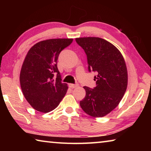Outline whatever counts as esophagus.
Instances as JSON below:
<instances>
[{"label":"esophagus","mask_w":151,"mask_h":151,"mask_svg":"<svg viewBox=\"0 0 151 151\" xmlns=\"http://www.w3.org/2000/svg\"><path fill=\"white\" fill-rule=\"evenodd\" d=\"M78 86V84H69V85H68V86L71 88H75L76 87H77Z\"/></svg>","instance_id":"34e87169"}]
</instances>
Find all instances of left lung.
<instances>
[{"label":"left lung","instance_id":"1","mask_svg":"<svg viewBox=\"0 0 151 151\" xmlns=\"http://www.w3.org/2000/svg\"><path fill=\"white\" fill-rule=\"evenodd\" d=\"M87 57L88 70L96 72V86H84L86 96L80 101L82 109L93 117H103L119 105L128 85L123 56L115 46L99 37L75 39Z\"/></svg>","mask_w":151,"mask_h":151}]
</instances>
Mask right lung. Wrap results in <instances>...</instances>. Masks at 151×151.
I'll use <instances>...</instances> for the list:
<instances>
[{
  "instance_id": "obj_1",
  "label": "right lung",
  "mask_w": 151,
  "mask_h": 151,
  "mask_svg": "<svg viewBox=\"0 0 151 151\" xmlns=\"http://www.w3.org/2000/svg\"><path fill=\"white\" fill-rule=\"evenodd\" d=\"M73 40H42L36 43L28 51L20 70V84L24 98L37 111L45 113L52 111L65 96L68 86L61 83L57 60L60 52Z\"/></svg>"
}]
</instances>
